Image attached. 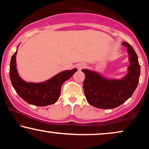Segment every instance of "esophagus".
Listing matches in <instances>:
<instances>
[{"mask_svg":"<svg viewBox=\"0 0 149 149\" xmlns=\"http://www.w3.org/2000/svg\"><path fill=\"white\" fill-rule=\"evenodd\" d=\"M85 66V65L83 64V63H79V64H77V68L79 69V70H81V69L84 68Z\"/></svg>","mask_w":149,"mask_h":149,"instance_id":"1","label":"esophagus"}]
</instances>
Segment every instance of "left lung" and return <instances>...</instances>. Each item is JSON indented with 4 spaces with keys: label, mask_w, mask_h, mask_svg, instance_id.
<instances>
[{
    "label": "left lung",
    "mask_w": 149,
    "mask_h": 149,
    "mask_svg": "<svg viewBox=\"0 0 149 149\" xmlns=\"http://www.w3.org/2000/svg\"><path fill=\"white\" fill-rule=\"evenodd\" d=\"M123 45L127 47L130 64L128 72L120 79H109L98 72L83 69L85 75L83 89L89 104L102 109L116 108L130 98L139 82L140 66L138 56L133 47L127 42Z\"/></svg>",
    "instance_id": "obj_1"
}]
</instances>
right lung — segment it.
<instances>
[{
  "label": "right lung",
  "mask_w": 149,
  "mask_h": 149,
  "mask_svg": "<svg viewBox=\"0 0 149 149\" xmlns=\"http://www.w3.org/2000/svg\"><path fill=\"white\" fill-rule=\"evenodd\" d=\"M17 52V50L11 57L9 76L12 85L17 94L26 102L38 107H45L56 103L60 97L62 84L72 77L77 69L63 71L42 83L26 82L17 72L15 59Z\"/></svg>",
  "instance_id": "right-lung-1"
}]
</instances>
